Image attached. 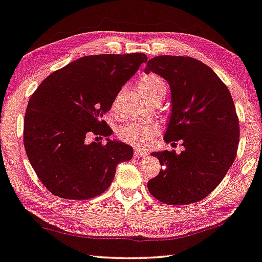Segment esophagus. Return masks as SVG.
<instances>
[{"mask_svg": "<svg viewBox=\"0 0 262 262\" xmlns=\"http://www.w3.org/2000/svg\"><path fill=\"white\" fill-rule=\"evenodd\" d=\"M147 156V152L142 151V150H135L134 152V157L135 158H144Z\"/></svg>", "mask_w": 262, "mask_h": 262, "instance_id": "esophagus-1", "label": "esophagus"}]
</instances>
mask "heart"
<instances>
[{
  "instance_id": "obj_1",
  "label": "heart",
  "mask_w": 262,
  "mask_h": 262,
  "mask_svg": "<svg viewBox=\"0 0 262 262\" xmlns=\"http://www.w3.org/2000/svg\"><path fill=\"white\" fill-rule=\"evenodd\" d=\"M138 89L141 93L146 96L147 99L157 100L159 97L165 96L167 92V84L161 77L155 74H147L142 76L138 80ZM115 107V104H114ZM156 129L151 126L146 125H129L124 127L119 132V136L121 140L129 143L133 145H145L155 135Z\"/></svg>"
}]
</instances>
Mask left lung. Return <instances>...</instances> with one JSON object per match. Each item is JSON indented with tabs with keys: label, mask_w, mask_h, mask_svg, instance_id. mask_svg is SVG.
Segmentation results:
<instances>
[{
	"label": "left lung",
	"mask_w": 262,
	"mask_h": 262,
	"mask_svg": "<svg viewBox=\"0 0 262 262\" xmlns=\"http://www.w3.org/2000/svg\"><path fill=\"white\" fill-rule=\"evenodd\" d=\"M144 71L170 86L163 140H182L184 146L179 155L151 153L166 169L147 182L148 192L169 206L198 202L219 185L236 157L239 128L233 97L210 67L189 56L159 55L147 61Z\"/></svg>",
	"instance_id": "left-lung-1"
}]
</instances>
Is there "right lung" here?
<instances>
[{
	"label": "right lung",
	"mask_w": 262,
	"mask_h": 262,
	"mask_svg": "<svg viewBox=\"0 0 262 262\" xmlns=\"http://www.w3.org/2000/svg\"><path fill=\"white\" fill-rule=\"evenodd\" d=\"M144 53L97 54L77 59L44 79L30 96L24 120V145L30 165L55 196L89 200L105 192L118 163L130 160L133 147L106 138L103 120ZM97 138V137H96Z\"/></svg>",
	"instance_id": "obj_1"
}]
</instances>
